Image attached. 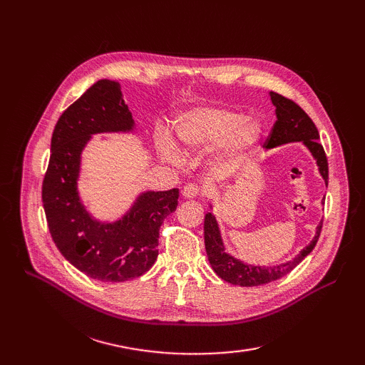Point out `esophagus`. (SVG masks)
<instances>
[{"instance_id":"obj_1","label":"esophagus","mask_w":365,"mask_h":365,"mask_svg":"<svg viewBox=\"0 0 365 365\" xmlns=\"http://www.w3.org/2000/svg\"><path fill=\"white\" fill-rule=\"evenodd\" d=\"M202 195V189L197 184H187L182 189V196L187 197V200H193V197H197Z\"/></svg>"}]
</instances>
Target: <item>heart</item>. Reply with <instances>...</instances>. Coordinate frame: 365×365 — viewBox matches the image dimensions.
<instances>
[{"label": "heart", "mask_w": 365, "mask_h": 365, "mask_svg": "<svg viewBox=\"0 0 365 365\" xmlns=\"http://www.w3.org/2000/svg\"><path fill=\"white\" fill-rule=\"evenodd\" d=\"M175 134L187 152H205L217 146L216 169L220 173H230L257 146L262 126L257 120L247 118L242 113L219 106H202L180 115L175 123ZM157 141L165 160L181 161L178 149L168 137L161 134Z\"/></svg>", "instance_id": "b5f03b06"}]
</instances>
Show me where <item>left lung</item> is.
<instances>
[{"label":"left lung","mask_w":365,"mask_h":365,"mask_svg":"<svg viewBox=\"0 0 365 365\" xmlns=\"http://www.w3.org/2000/svg\"><path fill=\"white\" fill-rule=\"evenodd\" d=\"M271 101L275 106V120L274 128L271 134L264 143V148L272 149L286 143H294V141H302L303 145L312 153V157L317 161L318 170L322 173L323 180L327 185L329 180V168H327V158L323 146L319 145V134L314 121L311 120L303 109L298 106L291 98H286L277 93L271 91ZM322 225L319 222L315 231V236L311 240V244L304 247L300 254L286 262L275 264V267H256V264H248L240 262L239 259L230 256L225 251L222 237H220L219 225L216 222V217L213 213H207L204 219V240H205V251L208 256V262L212 264L213 271L219 275L220 279L231 283V284H239V286H260L267 284L269 282L279 280L284 277L286 274H289L297 264L311 254V251L315 248L319 233H322Z\"/></svg>","instance_id":"left-lung-1"}]
</instances>
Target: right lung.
Segmentation results:
<instances>
[{
  "label": "right lung",
  "mask_w": 365,
  "mask_h": 365,
  "mask_svg": "<svg viewBox=\"0 0 365 365\" xmlns=\"http://www.w3.org/2000/svg\"><path fill=\"white\" fill-rule=\"evenodd\" d=\"M134 126L120 83L102 79L65 109L51 137L42 182L50 235L73 267L101 282H126L149 271L158 257L163 220L178 205V189L145 192L123 217L101 222L81 202L77 180L86 143L94 134L132 132Z\"/></svg>",
  "instance_id": "add662e5"
}]
</instances>
